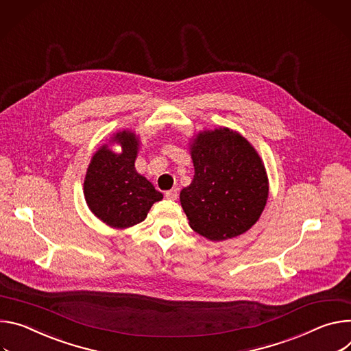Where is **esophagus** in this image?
I'll return each mask as SVG.
<instances>
[{"instance_id":"34e87169","label":"esophagus","mask_w":351,"mask_h":351,"mask_svg":"<svg viewBox=\"0 0 351 351\" xmlns=\"http://www.w3.org/2000/svg\"><path fill=\"white\" fill-rule=\"evenodd\" d=\"M165 197H166L167 199L176 201V199H177V197H178V191H177L176 188H173V189H169V191H166V193H165Z\"/></svg>"}]
</instances>
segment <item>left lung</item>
Segmentation results:
<instances>
[{
	"label": "left lung",
	"instance_id": "left-lung-1",
	"mask_svg": "<svg viewBox=\"0 0 351 351\" xmlns=\"http://www.w3.org/2000/svg\"><path fill=\"white\" fill-rule=\"evenodd\" d=\"M191 156L195 176L180 192L191 228L212 241L243 234L267 199V177L258 153L240 134L219 128L199 134Z\"/></svg>",
	"mask_w": 351,
	"mask_h": 351
}]
</instances>
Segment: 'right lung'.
<instances>
[{
	"mask_svg": "<svg viewBox=\"0 0 351 351\" xmlns=\"http://www.w3.org/2000/svg\"><path fill=\"white\" fill-rule=\"evenodd\" d=\"M123 152L117 154L103 146L89 165L84 191L90 210L111 227L125 228L141 223L163 193L136 173L138 139L132 132L115 136Z\"/></svg>",
	"mask_w": 351,
	"mask_h": 351,
	"instance_id": "1",
	"label": "right lung"
}]
</instances>
